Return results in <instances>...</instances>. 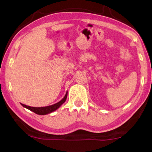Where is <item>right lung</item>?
Here are the masks:
<instances>
[{"mask_svg":"<svg viewBox=\"0 0 152 152\" xmlns=\"http://www.w3.org/2000/svg\"><path fill=\"white\" fill-rule=\"evenodd\" d=\"M67 95H68V92H66V95L60 101H59L58 102H57V103H56L54 104L50 105V106L43 107H33L27 106V105H25L22 103H20V104H21L23 107L26 108V109L31 110V111H33V113H36V114L40 115H47V114H49V113H51L53 111H55V110H57L59 107H60L61 105L63 103H64L65 101H66Z\"/></svg>","mask_w":152,"mask_h":152,"instance_id":"obj_1","label":"right lung"}]
</instances>
